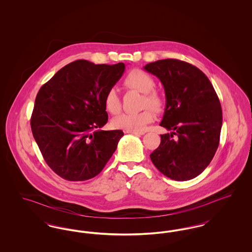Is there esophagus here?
Wrapping results in <instances>:
<instances>
[{"instance_id":"obj_1","label":"esophagus","mask_w":252,"mask_h":252,"mask_svg":"<svg viewBox=\"0 0 252 252\" xmlns=\"http://www.w3.org/2000/svg\"><path fill=\"white\" fill-rule=\"evenodd\" d=\"M125 133H129V134H133V135H143V134H144V132L131 131V130H126Z\"/></svg>"}]
</instances>
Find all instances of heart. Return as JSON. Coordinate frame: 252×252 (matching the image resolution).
<instances>
[{"mask_svg":"<svg viewBox=\"0 0 252 252\" xmlns=\"http://www.w3.org/2000/svg\"><path fill=\"white\" fill-rule=\"evenodd\" d=\"M124 85L131 90L144 94L143 107L152 108L155 111H160L164 100L161 94L154 90L156 82L154 77L148 72L140 69H134L128 72L125 79ZM104 107L111 114H117L121 110L120 96L114 88L108 89L104 97ZM154 120V113L150 108H145L138 113H123L115 117L111 125L116 129L143 131L145 126Z\"/></svg>","mask_w":252,"mask_h":252,"instance_id":"heart-1","label":"heart"}]
</instances>
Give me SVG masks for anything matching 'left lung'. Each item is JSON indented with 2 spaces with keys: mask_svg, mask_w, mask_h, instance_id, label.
Returning a JSON list of instances; mask_svg holds the SVG:
<instances>
[{
  "mask_svg": "<svg viewBox=\"0 0 252 252\" xmlns=\"http://www.w3.org/2000/svg\"><path fill=\"white\" fill-rule=\"evenodd\" d=\"M144 70L161 81L166 107L159 126L171 133L150 158L169 179L192 180L210 164L219 145L222 108L203 72L182 60L167 59L146 64Z\"/></svg>",
  "mask_w": 252,
  "mask_h": 252,
  "instance_id": "1",
  "label": "left lung"
}]
</instances>
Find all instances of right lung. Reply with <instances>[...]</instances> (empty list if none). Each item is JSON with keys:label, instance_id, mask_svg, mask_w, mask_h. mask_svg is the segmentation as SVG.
Wrapping results in <instances>:
<instances>
[{"label": "right lung", "instance_id": "right-lung-1", "mask_svg": "<svg viewBox=\"0 0 252 252\" xmlns=\"http://www.w3.org/2000/svg\"><path fill=\"white\" fill-rule=\"evenodd\" d=\"M125 67L75 60L39 89L31 129L44 160L62 179L94 178L116 150L124 132L99 128L108 122L105 94Z\"/></svg>", "mask_w": 252, "mask_h": 252}]
</instances>
